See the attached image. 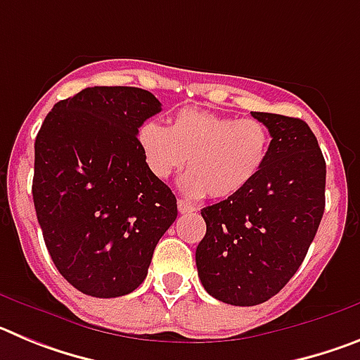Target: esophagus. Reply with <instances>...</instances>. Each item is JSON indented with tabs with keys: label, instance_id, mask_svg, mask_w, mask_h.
<instances>
[{
	"label": "esophagus",
	"instance_id": "esophagus-1",
	"mask_svg": "<svg viewBox=\"0 0 360 360\" xmlns=\"http://www.w3.org/2000/svg\"><path fill=\"white\" fill-rule=\"evenodd\" d=\"M178 211L182 212V214H186V212H193V211H196L195 209V205H191L189 202H186V200H178Z\"/></svg>",
	"mask_w": 360,
	"mask_h": 360
}]
</instances>
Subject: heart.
Returning <instances> with one entry per match:
<instances>
[{
    "label": "heart",
    "mask_w": 360,
    "mask_h": 360,
    "mask_svg": "<svg viewBox=\"0 0 360 360\" xmlns=\"http://www.w3.org/2000/svg\"><path fill=\"white\" fill-rule=\"evenodd\" d=\"M136 142L146 167L158 180L186 164L182 189L193 198L227 200L259 176L270 155V129L257 119H234L214 111L184 108L165 128L146 120Z\"/></svg>",
    "instance_id": "obj_1"
}]
</instances>
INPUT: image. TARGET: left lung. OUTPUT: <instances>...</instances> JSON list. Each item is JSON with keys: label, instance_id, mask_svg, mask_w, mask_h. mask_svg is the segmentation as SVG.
<instances>
[{"label": "left lung", "instance_id": "8db88e82", "mask_svg": "<svg viewBox=\"0 0 360 360\" xmlns=\"http://www.w3.org/2000/svg\"><path fill=\"white\" fill-rule=\"evenodd\" d=\"M270 129V155L240 195L202 209L207 232L196 247L203 288L234 307L278 294L303 263L324 212L326 162L308 124L250 111Z\"/></svg>", "mask_w": 360, "mask_h": 360}]
</instances>
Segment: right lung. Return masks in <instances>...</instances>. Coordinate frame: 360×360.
Wrapping results in <instances>:
<instances>
[{
    "instance_id": "right-lung-1",
    "label": "right lung",
    "mask_w": 360,
    "mask_h": 360,
    "mask_svg": "<svg viewBox=\"0 0 360 360\" xmlns=\"http://www.w3.org/2000/svg\"><path fill=\"white\" fill-rule=\"evenodd\" d=\"M160 110L142 88L94 86L59 101L37 133V221L57 270L82 294L135 290L176 219V198L149 173L136 142Z\"/></svg>"
}]
</instances>
